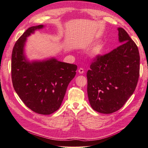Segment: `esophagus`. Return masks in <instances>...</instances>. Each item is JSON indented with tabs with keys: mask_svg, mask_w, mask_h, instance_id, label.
Here are the masks:
<instances>
[{
	"mask_svg": "<svg viewBox=\"0 0 148 148\" xmlns=\"http://www.w3.org/2000/svg\"><path fill=\"white\" fill-rule=\"evenodd\" d=\"M78 72H79V74H83L84 72V69L83 68H79V70H78Z\"/></svg>",
	"mask_w": 148,
	"mask_h": 148,
	"instance_id": "obj_1",
	"label": "esophagus"
}]
</instances>
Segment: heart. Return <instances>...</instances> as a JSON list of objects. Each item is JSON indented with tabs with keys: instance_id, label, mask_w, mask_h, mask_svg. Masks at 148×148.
Wrapping results in <instances>:
<instances>
[{
	"instance_id": "obj_1",
	"label": "heart",
	"mask_w": 148,
	"mask_h": 148,
	"mask_svg": "<svg viewBox=\"0 0 148 148\" xmlns=\"http://www.w3.org/2000/svg\"><path fill=\"white\" fill-rule=\"evenodd\" d=\"M102 46L101 45H98L94 48V49L92 51V53L94 55H99V53H100V52L102 51Z\"/></svg>"
}]
</instances>
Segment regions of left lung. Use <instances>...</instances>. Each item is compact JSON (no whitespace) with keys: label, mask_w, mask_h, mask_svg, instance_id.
<instances>
[{"label":"left lung","mask_w":148,"mask_h":148,"mask_svg":"<svg viewBox=\"0 0 148 148\" xmlns=\"http://www.w3.org/2000/svg\"><path fill=\"white\" fill-rule=\"evenodd\" d=\"M122 44L104 55H98L88 71L87 92L95 111L111 114L121 109L132 95L139 77L140 56L137 46L122 28Z\"/></svg>","instance_id":"8db88e82"}]
</instances>
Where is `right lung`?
I'll use <instances>...</instances> for the list:
<instances>
[{
	"mask_svg": "<svg viewBox=\"0 0 148 148\" xmlns=\"http://www.w3.org/2000/svg\"><path fill=\"white\" fill-rule=\"evenodd\" d=\"M42 27L39 25L29 28L16 42L11 56V78L15 92L27 108L48 115L60 108L77 67L55 58L32 63L26 61L23 46L27 37Z\"/></svg>",
	"mask_w": 148,
	"mask_h": 148,
	"instance_id": "add662e5",
	"label": "right lung"
}]
</instances>
